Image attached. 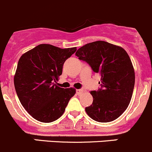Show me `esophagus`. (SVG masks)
<instances>
[{
  "label": "esophagus",
  "mask_w": 152,
  "mask_h": 152,
  "mask_svg": "<svg viewBox=\"0 0 152 152\" xmlns=\"http://www.w3.org/2000/svg\"><path fill=\"white\" fill-rule=\"evenodd\" d=\"M83 92V89H77L76 90V94H77V95H80Z\"/></svg>",
  "instance_id": "esophagus-1"
}]
</instances>
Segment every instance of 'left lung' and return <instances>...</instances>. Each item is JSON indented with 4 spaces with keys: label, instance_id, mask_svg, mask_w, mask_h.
Returning <instances> with one entry per match:
<instances>
[{
    "label": "left lung",
    "instance_id": "obj_1",
    "mask_svg": "<svg viewBox=\"0 0 152 152\" xmlns=\"http://www.w3.org/2000/svg\"><path fill=\"white\" fill-rule=\"evenodd\" d=\"M75 55L101 76L100 88L91 91L93 102L85 109L87 115L100 123L116 120L127 109L134 86V71L127 52L98 40L84 45Z\"/></svg>",
    "mask_w": 152,
    "mask_h": 152
}]
</instances>
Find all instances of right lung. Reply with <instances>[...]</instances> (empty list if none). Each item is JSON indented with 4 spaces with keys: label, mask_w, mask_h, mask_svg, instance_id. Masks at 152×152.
Here are the masks:
<instances>
[{
    "label": "right lung",
    "mask_w": 152,
    "mask_h": 152,
    "mask_svg": "<svg viewBox=\"0 0 152 152\" xmlns=\"http://www.w3.org/2000/svg\"><path fill=\"white\" fill-rule=\"evenodd\" d=\"M76 49L40 44L19 59L15 88L22 106L37 121L51 123L58 120L75 94L74 88H61L57 80L62 75L64 62Z\"/></svg>",
    "instance_id": "obj_1"
}]
</instances>
